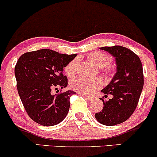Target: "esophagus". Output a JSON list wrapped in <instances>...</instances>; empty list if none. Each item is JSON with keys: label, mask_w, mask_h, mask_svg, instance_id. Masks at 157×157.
Wrapping results in <instances>:
<instances>
[{"label": "esophagus", "mask_w": 157, "mask_h": 157, "mask_svg": "<svg viewBox=\"0 0 157 157\" xmlns=\"http://www.w3.org/2000/svg\"><path fill=\"white\" fill-rule=\"evenodd\" d=\"M80 95H81L82 96L84 97V98H86L87 100H89V101H92V100H93V98H92V97L89 96V95H85V94H82V93H80Z\"/></svg>", "instance_id": "obj_1"}]
</instances>
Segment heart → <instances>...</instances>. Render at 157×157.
I'll return each mask as SVG.
<instances>
[{"label":"heart","mask_w":157,"mask_h":157,"mask_svg":"<svg viewBox=\"0 0 157 157\" xmlns=\"http://www.w3.org/2000/svg\"><path fill=\"white\" fill-rule=\"evenodd\" d=\"M88 60L98 68H101L105 72L109 73L110 69L109 65L112 62V58L108 53L101 51L93 52L88 55ZM77 59H73L65 66V70L69 77H73L76 73L77 68ZM71 88L74 90L82 94L91 95L101 87L102 82L96 78H76L71 82Z\"/></svg>","instance_id":"b5f03b06"}]
</instances>
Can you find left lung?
<instances>
[{
    "label": "left lung",
    "instance_id": "left-lung-1",
    "mask_svg": "<svg viewBox=\"0 0 157 157\" xmlns=\"http://www.w3.org/2000/svg\"><path fill=\"white\" fill-rule=\"evenodd\" d=\"M116 58L117 71L102 92L104 97L102 111L95 113V119L105 126H115L127 120L134 113L144 84L143 65L136 54L120 45L102 47Z\"/></svg>",
    "mask_w": 157,
    "mask_h": 157
}]
</instances>
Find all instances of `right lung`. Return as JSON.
I'll return each mask as SVG.
<instances>
[{"label": "right lung", "instance_id": "add662e5", "mask_svg": "<svg viewBox=\"0 0 157 157\" xmlns=\"http://www.w3.org/2000/svg\"><path fill=\"white\" fill-rule=\"evenodd\" d=\"M76 55L41 49L26 52L17 60L14 68L17 92L29 117L38 124L55 126L68 114L70 97L75 92L68 90L52 95V90L67 87L63 68Z\"/></svg>", "mask_w": 157, "mask_h": 157}]
</instances>
